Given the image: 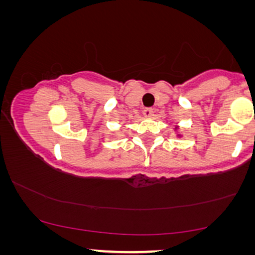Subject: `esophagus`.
I'll return each mask as SVG.
<instances>
[{
  "label": "esophagus",
  "instance_id": "1",
  "mask_svg": "<svg viewBox=\"0 0 255 255\" xmlns=\"http://www.w3.org/2000/svg\"><path fill=\"white\" fill-rule=\"evenodd\" d=\"M153 113H155V111H153L152 109H145L144 111H143V116H144L145 118H152Z\"/></svg>",
  "mask_w": 255,
  "mask_h": 255
}]
</instances>
